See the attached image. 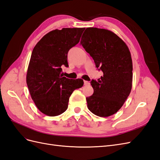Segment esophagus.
Instances as JSON below:
<instances>
[{
	"instance_id": "34e87169",
	"label": "esophagus",
	"mask_w": 160,
	"mask_h": 160,
	"mask_svg": "<svg viewBox=\"0 0 160 160\" xmlns=\"http://www.w3.org/2000/svg\"><path fill=\"white\" fill-rule=\"evenodd\" d=\"M90 84V83L89 81H84V85H89Z\"/></svg>"
}]
</instances>
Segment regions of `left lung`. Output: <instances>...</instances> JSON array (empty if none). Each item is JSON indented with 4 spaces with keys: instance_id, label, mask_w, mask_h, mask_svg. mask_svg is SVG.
Instances as JSON below:
<instances>
[{
    "instance_id": "obj_1",
    "label": "left lung",
    "mask_w": 160,
    "mask_h": 160,
    "mask_svg": "<svg viewBox=\"0 0 160 160\" xmlns=\"http://www.w3.org/2000/svg\"><path fill=\"white\" fill-rule=\"evenodd\" d=\"M81 45L103 73L98 81L91 82L94 92L86 98L88 108L99 117H109L122 107L132 90L133 64L129 48L113 32L95 27L86 28Z\"/></svg>"
}]
</instances>
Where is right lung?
I'll return each mask as SVG.
<instances>
[{
  "label": "right lung",
  "mask_w": 160,
  "mask_h": 160,
  "mask_svg": "<svg viewBox=\"0 0 160 160\" xmlns=\"http://www.w3.org/2000/svg\"><path fill=\"white\" fill-rule=\"evenodd\" d=\"M85 28H63L50 31L32 50L27 72L31 98L41 112L57 116L68 108L71 95L83 85L81 79L63 77L61 66L69 67L67 54L79 43Z\"/></svg>",
  "instance_id": "add662e5"
}]
</instances>
